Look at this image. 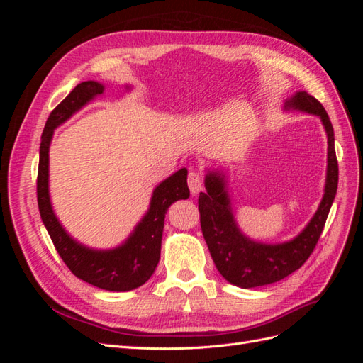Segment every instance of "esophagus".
Here are the masks:
<instances>
[{"instance_id":"esophagus-1","label":"esophagus","mask_w":363,"mask_h":363,"mask_svg":"<svg viewBox=\"0 0 363 363\" xmlns=\"http://www.w3.org/2000/svg\"><path fill=\"white\" fill-rule=\"evenodd\" d=\"M203 182H204L203 180V175L200 172H196V171H191L189 172V175H188V186H189V189H191V192L194 195L203 191V188H204V183Z\"/></svg>"}]
</instances>
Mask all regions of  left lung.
Listing matches in <instances>:
<instances>
[{"instance_id": "1", "label": "left lung", "mask_w": 363, "mask_h": 363, "mask_svg": "<svg viewBox=\"0 0 363 363\" xmlns=\"http://www.w3.org/2000/svg\"><path fill=\"white\" fill-rule=\"evenodd\" d=\"M286 111H300L321 118L327 133V177L324 196L313 218L303 232L283 244H262L240 232L230 204L225 188V175L218 171H207L204 186L200 192L199 211L206 244L211 251L219 274L239 288H256L276 283L301 268L309 259L320 239L328 212L337 189V160L335 151V133L323 104L301 91L284 103Z\"/></svg>"}]
</instances>
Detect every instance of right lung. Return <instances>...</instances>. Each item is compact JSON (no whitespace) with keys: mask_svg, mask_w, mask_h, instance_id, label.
<instances>
[{"mask_svg":"<svg viewBox=\"0 0 363 363\" xmlns=\"http://www.w3.org/2000/svg\"><path fill=\"white\" fill-rule=\"evenodd\" d=\"M103 92L104 86L101 83L94 80L83 82L77 84L71 94L50 113L39 150L38 204L42 223L47 227L54 247L74 276L100 289L125 292L142 286L155 272L160 259L162 233L168 207L175 201L189 199L188 169H179L156 186L148 212L123 245L112 250H94L72 239L59 223L50 200V144L54 128H57Z\"/></svg>","mask_w":363,"mask_h":363,"instance_id":"add662e5","label":"right lung"}]
</instances>
